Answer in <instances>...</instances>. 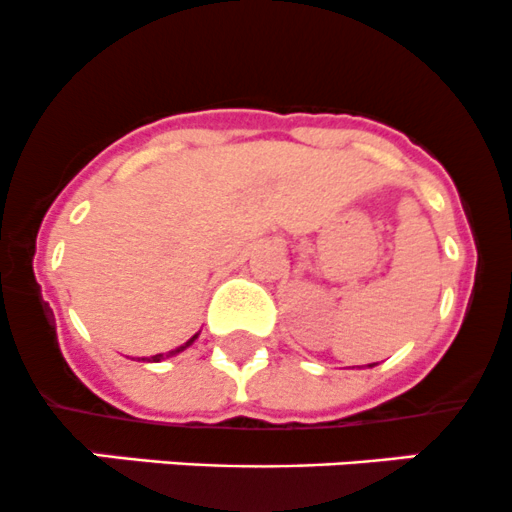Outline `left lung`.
Segmentation results:
<instances>
[{
	"instance_id": "8db88e82",
	"label": "left lung",
	"mask_w": 512,
	"mask_h": 512,
	"mask_svg": "<svg viewBox=\"0 0 512 512\" xmlns=\"http://www.w3.org/2000/svg\"><path fill=\"white\" fill-rule=\"evenodd\" d=\"M371 366H376V363H371Z\"/></svg>"
}]
</instances>
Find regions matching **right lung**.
Here are the masks:
<instances>
[{"label":"right lung","mask_w":512,"mask_h":512,"mask_svg":"<svg viewBox=\"0 0 512 512\" xmlns=\"http://www.w3.org/2000/svg\"><path fill=\"white\" fill-rule=\"evenodd\" d=\"M196 338H199V333H196V336H194V338H189V341H186V343H184V346H179V348H174V351H169V353H166V356H164V353H156V356H151V358H141V361H149V363H159V361H164V358H169V356H176V353L186 351V348H189V346H191V343H194V341H196Z\"/></svg>","instance_id":"right-lung-1"}]
</instances>
